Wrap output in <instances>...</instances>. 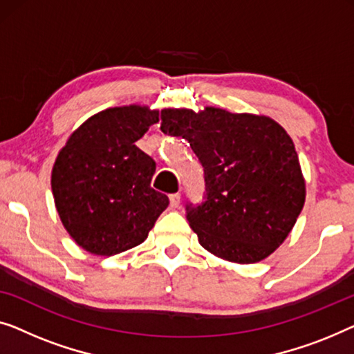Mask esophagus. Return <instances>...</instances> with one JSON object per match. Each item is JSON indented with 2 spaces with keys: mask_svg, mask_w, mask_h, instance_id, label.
<instances>
[{
  "mask_svg": "<svg viewBox=\"0 0 354 354\" xmlns=\"http://www.w3.org/2000/svg\"><path fill=\"white\" fill-rule=\"evenodd\" d=\"M179 203H181V194H179V192L171 194V196H170V207L178 208Z\"/></svg>",
  "mask_w": 354,
  "mask_h": 354,
  "instance_id": "1",
  "label": "esophagus"
}]
</instances>
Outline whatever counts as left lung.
Masks as SVG:
<instances>
[{
  "label": "left lung",
  "mask_w": 354,
  "mask_h": 354,
  "mask_svg": "<svg viewBox=\"0 0 354 354\" xmlns=\"http://www.w3.org/2000/svg\"><path fill=\"white\" fill-rule=\"evenodd\" d=\"M160 129L191 144L203 167L201 203L186 216L201 245L234 263L270 257L295 225L305 181L292 139L279 123L207 107L163 109Z\"/></svg>",
  "instance_id": "1"
}]
</instances>
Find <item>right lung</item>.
I'll list each match as a JSON object with an SVG mask.
<instances>
[{"instance_id": "obj_1", "label": "right lung", "mask_w": 354, "mask_h": 354, "mask_svg": "<svg viewBox=\"0 0 354 354\" xmlns=\"http://www.w3.org/2000/svg\"><path fill=\"white\" fill-rule=\"evenodd\" d=\"M158 112L112 107L96 113L68 138L53 168L51 186L62 225L80 247L111 257L146 241L168 207L151 187L156 162L136 144Z\"/></svg>"}]
</instances>
